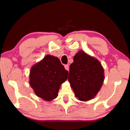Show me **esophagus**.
<instances>
[{
  "mask_svg": "<svg viewBox=\"0 0 130 130\" xmlns=\"http://www.w3.org/2000/svg\"><path fill=\"white\" fill-rule=\"evenodd\" d=\"M64 67H65V69L67 70H68V71H69V65H65V66H64Z\"/></svg>",
  "mask_w": 130,
  "mask_h": 130,
  "instance_id": "1",
  "label": "esophagus"
}]
</instances>
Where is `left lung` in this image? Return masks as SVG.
<instances>
[{"label":"left lung","mask_w":130,"mask_h":130,"mask_svg":"<svg viewBox=\"0 0 130 130\" xmlns=\"http://www.w3.org/2000/svg\"><path fill=\"white\" fill-rule=\"evenodd\" d=\"M68 81L78 100L87 102L94 98L104 80V71L98 59L83 50L76 53L70 65Z\"/></svg>","instance_id":"8db88e82"}]
</instances>
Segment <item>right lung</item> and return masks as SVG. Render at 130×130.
<instances>
[{
	"mask_svg": "<svg viewBox=\"0 0 130 130\" xmlns=\"http://www.w3.org/2000/svg\"><path fill=\"white\" fill-rule=\"evenodd\" d=\"M68 72L56 57L46 55L31 68L29 83L36 95L45 101L58 96L62 84L67 80Z\"/></svg>",
	"mask_w": 130,
	"mask_h": 130,
	"instance_id": "1",
	"label": "right lung"
}]
</instances>
